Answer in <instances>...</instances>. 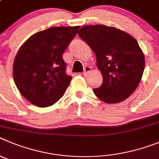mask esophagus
I'll return each instance as SVG.
<instances>
[{"label": "esophagus", "mask_w": 159, "mask_h": 159, "mask_svg": "<svg viewBox=\"0 0 159 159\" xmlns=\"http://www.w3.org/2000/svg\"><path fill=\"white\" fill-rule=\"evenodd\" d=\"M91 71V67L90 66H85V70H84V72H83V75L84 76H86L87 74Z\"/></svg>", "instance_id": "1"}]
</instances>
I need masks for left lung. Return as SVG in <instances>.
Instances as JSON below:
<instances>
[{"instance_id": "obj_1", "label": "left lung", "mask_w": 159, "mask_h": 159, "mask_svg": "<svg viewBox=\"0 0 159 159\" xmlns=\"http://www.w3.org/2000/svg\"><path fill=\"white\" fill-rule=\"evenodd\" d=\"M78 35L93 50L102 85L93 93L105 103H119L129 97L139 84L145 58L135 39L113 27L87 25Z\"/></svg>"}]
</instances>
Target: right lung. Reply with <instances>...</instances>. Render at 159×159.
Here are the masks:
<instances>
[{
  "instance_id": "add662e5",
  "label": "right lung",
  "mask_w": 159,
  "mask_h": 159,
  "mask_svg": "<svg viewBox=\"0 0 159 159\" xmlns=\"http://www.w3.org/2000/svg\"><path fill=\"white\" fill-rule=\"evenodd\" d=\"M79 26L52 27L31 35L20 48L13 63V79L25 99L45 108L63 96L72 77L66 74L62 54Z\"/></svg>"
}]
</instances>
